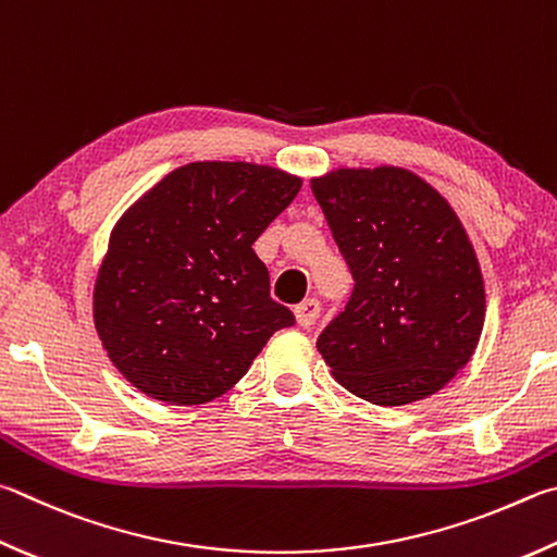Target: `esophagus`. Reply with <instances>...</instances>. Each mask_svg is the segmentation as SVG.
<instances>
[{
	"label": "esophagus",
	"instance_id": "1",
	"mask_svg": "<svg viewBox=\"0 0 557 557\" xmlns=\"http://www.w3.org/2000/svg\"><path fill=\"white\" fill-rule=\"evenodd\" d=\"M319 313H321V301L317 297H309L301 301V305L295 307V319L299 326H305V329H311L313 323H317Z\"/></svg>",
	"mask_w": 557,
	"mask_h": 557
}]
</instances>
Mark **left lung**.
<instances>
[{"label": "left lung", "instance_id": "8db88e82", "mask_svg": "<svg viewBox=\"0 0 557 557\" xmlns=\"http://www.w3.org/2000/svg\"><path fill=\"white\" fill-rule=\"evenodd\" d=\"M311 191L356 280L317 348L356 397L404 407L468 366L484 326L478 252L448 199L407 168H338Z\"/></svg>", "mask_w": 557, "mask_h": 557}]
</instances>
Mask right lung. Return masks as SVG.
<instances>
[{
  "mask_svg": "<svg viewBox=\"0 0 557 557\" xmlns=\"http://www.w3.org/2000/svg\"><path fill=\"white\" fill-rule=\"evenodd\" d=\"M301 177L258 163L182 165L111 228L95 282V329L146 397L191 407L226 394L295 317L270 297L252 244Z\"/></svg>",
  "mask_w": 557,
  "mask_h": 557,
  "instance_id": "obj_1",
  "label": "right lung"
}]
</instances>
